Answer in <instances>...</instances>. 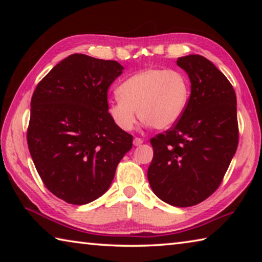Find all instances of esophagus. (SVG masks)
Listing matches in <instances>:
<instances>
[{
  "label": "esophagus",
  "mask_w": 262,
  "mask_h": 262,
  "mask_svg": "<svg viewBox=\"0 0 262 262\" xmlns=\"http://www.w3.org/2000/svg\"><path fill=\"white\" fill-rule=\"evenodd\" d=\"M133 143H134V145H136V147H139V145H141L142 143H143V140L140 139V137H135L134 142H133Z\"/></svg>",
  "instance_id": "obj_1"
}]
</instances>
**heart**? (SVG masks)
I'll return each mask as SVG.
<instances>
[{
	"mask_svg": "<svg viewBox=\"0 0 262 262\" xmlns=\"http://www.w3.org/2000/svg\"><path fill=\"white\" fill-rule=\"evenodd\" d=\"M120 98L110 101L107 115L114 126L128 132L136 114L143 125L167 129L178 122L187 107L190 85L187 76L176 69L150 68L128 77L118 89Z\"/></svg>",
	"mask_w": 262,
	"mask_h": 262,
	"instance_id": "1",
	"label": "heart"
}]
</instances>
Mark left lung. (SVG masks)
Returning a JSON list of instances; mask_svg holds the SVG:
<instances>
[{
  "mask_svg": "<svg viewBox=\"0 0 262 262\" xmlns=\"http://www.w3.org/2000/svg\"><path fill=\"white\" fill-rule=\"evenodd\" d=\"M190 81V97L173 128L151 139L148 168L152 192L174 207H190L215 192L238 145L236 94L205 56L178 57Z\"/></svg>",
  "mask_w": 262,
  "mask_h": 262,
  "instance_id": "obj_1",
  "label": "left lung"
}]
</instances>
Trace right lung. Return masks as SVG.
Here are the masks:
<instances>
[{"instance_id":"add662e5","label":"right lung","mask_w":262,"mask_h":262,"mask_svg":"<svg viewBox=\"0 0 262 262\" xmlns=\"http://www.w3.org/2000/svg\"><path fill=\"white\" fill-rule=\"evenodd\" d=\"M123 67L117 61L72 54L35 88L29 150L47 189L72 205L100 198L133 145L107 115V90Z\"/></svg>"}]
</instances>
